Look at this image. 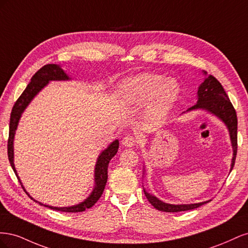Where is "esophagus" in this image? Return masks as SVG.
Instances as JSON below:
<instances>
[{
	"label": "esophagus",
	"instance_id": "esophagus-1",
	"mask_svg": "<svg viewBox=\"0 0 248 248\" xmlns=\"http://www.w3.org/2000/svg\"><path fill=\"white\" fill-rule=\"evenodd\" d=\"M136 144H137V139L131 137V136H127L122 140V145L125 147L130 148V147L136 146Z\"/></svg>",
	"mask_w": 248,
	"mask_h": 248
}]
</instances>
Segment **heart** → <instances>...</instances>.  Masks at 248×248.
<instances>
[{
  "instance_id": "obj_1",
  "label": "heart",
  "mask_w": 248,
  "mask_h": 248,
  "mask_svg": "<svg viewBox=\"0 0 248 248\" xmlns=\"http://www.w3.org/2000/svg\"><path fill=\"white\" fill-rule=\"evenodd\" d=\"M181 88L175 78L141 73L127 78L120 88V98L127 106H141L151 101L146 116L151 122H161L178 100Z\"/></svg>"
}]
</instances>
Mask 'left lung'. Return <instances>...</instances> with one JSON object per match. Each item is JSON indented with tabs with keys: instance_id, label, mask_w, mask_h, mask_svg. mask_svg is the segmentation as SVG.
<instances>
[{
	"instance_id": "obj_1",
	"label": "left lung",
	"mask_w": 248,
	"mask_h": 248,
	"mask_svg": "<svg viewBox=\"0 0 248 248\" xmlns=\"http://www.w3.org/2000/svg\"><path fill=\"white\" fill-rule=\"evenodd\" d=\"M202 74L205 76L204 81L202 82L198 89V98L197 103L193 107L189 108L185 112H189L192 110H206L209 114L218 118L220 121L226 125L227 129L230 134L231 145L232 149V163L230 172L234 168L235 159L237 155V115L236 110L231 103L229 97L222 88L220 82L217 80L214 77L208 76L207 72L202 71ZM145 174V168L144 172ZM144 187V186H142ZM145 196L148 201L151 202V205L156 208L159 211L163 212H180V211H187V210L196 209L202 205L207 204L211 200H208L205 202H194V204H169V202H164L158 198H156L153 194L149 193L144 188Z\"/></svg>"
}]
</instances>
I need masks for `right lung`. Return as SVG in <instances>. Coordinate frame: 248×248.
<instances>
[{
	"instance_id": "1",
	"label": "right lung",
	"mask_w": 248,
	"mask_h": 248,
	"mask_svg": "<svg viewBox=\"0 0 248 248\" xmlns=\"http://www.w3.org/2000/svg\"><path fill=\"white\" fill-rule=\"evenodd\" d=\"M70 79L72 78L68 76V74H66V72L61 68V66L58 64H47L46 66H43L42 68H40L34 74L33 78H31V81H30V84L27 86L22 94L19 96V98L16 100L11 111L10 123H9V139H8V158H9L11 167L18 179V181L22 186V188H24L26 193L33 201L38 202V204H40L41 206L50 208L52 210H57V211L76 213V212H82L85 211L86 209L91 208L93 205H95V202L100 199L108 181V163L112 157H114L118 152L119 140H115L114 141H111L107 149H104L103 151H101L98 158H97L95 169H94V187H93L92 192L90 193L89 197L81 202H78L77 205L68 206V207H54V206L42 204V202L36 201L35 199H33L31 196H30L29 192L25 189L24 185H22L16 171V166H14V147H13L14 137H16V132L22 112L26 110L29 104L31 103L32 100L35 98V96H37V94H38L44 87H46L47 84H49L50 81H54V80L61 81V80H70Z\"/></svg>"
}]
</instances>
